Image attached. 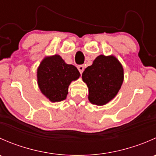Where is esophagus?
Instances as JSON below:
<instances>
[{"label":"esophagus","mask_w":156,"mask_h":156,"mask_svg":"<svg viewBox=\"0 0 156 156\" xmlns=\"http://www.w3.org/2000/svg\"><path fill=\"white\" fill-rule=\"evenodd\" d=\"M78 71H79V72H80V73L82 74V72H84V65L78 66Z\"/></svg>","instance_id":"34e87169"}]
</instances>
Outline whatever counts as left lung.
Listing matches in <instances>:
<instances>
[{"label":"left lung","instance_id":"left-lung-1","mask_svg":"<svg viewBox=\"0 0 156 156\" xmlns=\"http://www.w3.org/2000/svg\"><path fill=\"white\" fill-rule=\"evenodd\" d=\"M88 87V100L97 106H104L115 97L124 81V69L113 55H100L82 73Z\"/></svg>","mask_w":156,"mask_h":156}]
</instances>
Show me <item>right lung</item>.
I'll return each instance as SVG.
<instances>
[{"mask_svg": "<svg viewBox=\"0 0 156 156\" xmlns=\"http://www.w3.org/2000/svg\"><path fill=\"white\" fill-rule=\"evenodd\" d=\"M80 75L78 69L66 63L59 55L45 56L37 69V85L50 102L58 103L66 98L69 84Z\"/></svg>", "mask_w": 156, "mask_h": 156, "instance_id": "obj_1", "label": "right lung"}]
</instances>
